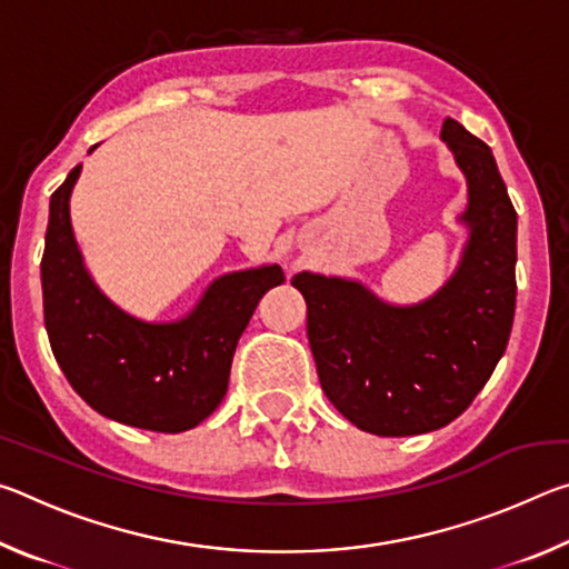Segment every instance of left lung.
Wrapping results in <instances>:
<instances>
[{"label": "left lung", "mask_w": 569, "mask_h": 569, "mask_svg": "<svg viewBox=\"0 0 569 569\" xmlns=\"http://www.w3.org/2000/svg\"><path fill=\"white\" fill-rule=\"evenodd\" d=\"M469 182L471 228L451 281L429 301L397 308L361 283L296 273L308 306L321 389L346 419L379 437H409L455 421L507 349L517 298V210L492 150L457 120L441 130Z\"/></svg>", "instance_id": "obj_1"}]
</instances>
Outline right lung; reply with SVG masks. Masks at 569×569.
Wrapping results in <instances>:
<instances>
[{
	"instance_id": "add662e5",
	"label": "right lung",
	"mask_w": 569,
	"mask_h": 569,
	"mask_svg": "<svg viewBox=\"0 0 569 569\" xmlns=\"http://www.w3.org/2000/svg\"><path fill=\"white\" fill-rule=\"evenodd\" d=\"M80 166L52 192L42 253L44 326L72 389L102 417L128 427L192 429L226 397L240 333L261 296L286 281L261 266L213 281L188 319L146 323L100 293L82 266L70 223Z\"/></svg>"
}]
</instances>
